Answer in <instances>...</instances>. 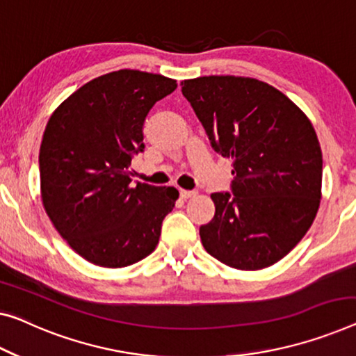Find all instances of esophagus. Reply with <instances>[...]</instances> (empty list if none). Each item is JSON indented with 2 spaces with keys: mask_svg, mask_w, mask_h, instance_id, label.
I'll return each mask as SVG.
<instances>
[{
  "mask_svg": "<svg viewBox=\"0 0 356 356\" xmlns=\"http://www.w3.org/2000/svg\"><path fill=\"white\" fill-rule=\"evenodd\" d=\"M179 195H180V198L188 200V198H193V196H196V192H190V190H179Z\"/></svg>",
  "mask_w": 356,
  "mask_h": 356,
  "instance_id": "34e87169",
  "label": "esophagus"
}]
</instances>
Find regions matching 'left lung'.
Segmentation results:
<instances>
[{"label": "left lung", "instance_id": "1", "mask_svg": "<svg viewBox=\"0 0 356 356\" xmlns=\"http://www.w3.org/2000/svg\"><path fill=\"white\" fill-rule=\"evenodd\" d=\"M180 86L212 148L233 163V195H211L216 214L201 225V243L236 270L277 264L320 208L323 156L314 124L293 100L256 78L212 75Z\"/></svg>", "mask_w": 356, "mask_h": 356}]
</instances>
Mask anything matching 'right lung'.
I'll list each match as a JSON object with an SVG mask.
<instances>
[{
  "mask_svg": "<svg viewBox=\"0 0 356 356\" xmlns=\"http://www.w3.org/2000/svg\"><path fill=\"white\" fill-rule=\"evenodd\" d=\"M176 88V79L124 68L76 89L47 121L40 147L41 201L84 261L123 268L155 251L179 192L132 185L129 166L144 150L147 113Z\"/></svg>",
  "mask_w": 356,
  "mask_h": 356,
  "instance_id": "1",
  "label": "right lung"
}]
</instances>
